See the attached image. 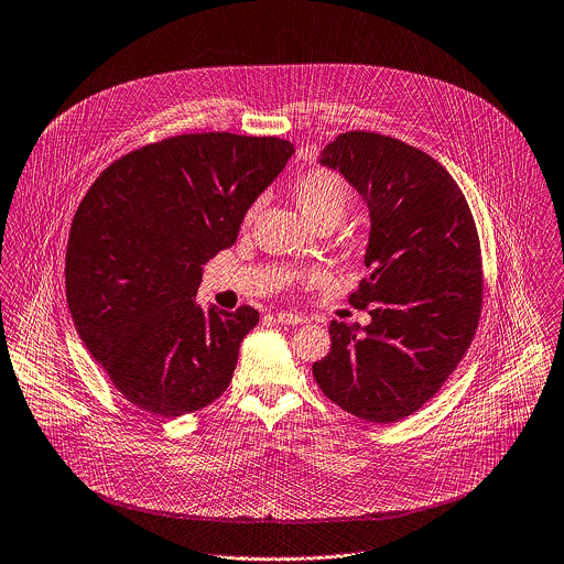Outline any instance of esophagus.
I'll return each mask as SVG.
<instances>
[{
	"mask_svg": "<svg viewBox=\"0 0 564 564\" xmlns=\"http://www.w3.org/2000/svg\"><path fill=\"white\" fill-rule=\"evenodd\" d=\"M274 318H276V323H281V325H303V323H305V316H301V314H290V312H279Z\"/></svg>",
	"mask_w": 564,
	"mask_h": 564,
	"instance_id": "esophagus-1",
	"label": "esophagus"
}]
</instances>
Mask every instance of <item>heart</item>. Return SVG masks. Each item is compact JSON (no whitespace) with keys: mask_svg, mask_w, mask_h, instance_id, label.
Here are the masks:
<instances>
[{"mask_svg":"<svg viewBox=\"0 0 564 564\" xmlns=\"http://www.w3.org/2000/svg\"><path fill=\"white\" fill-rule=\"evenodd\" d=\"M292 198L310 223L332 220L338 225L348 209L350 189L338 172L310 170L292 183Z\"/></svg>","mask_w":564,"mask_h":564,"instance_id":"1","label":"heart"}]
</instances>
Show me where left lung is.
Returning <instances> with one entry per match:
<instances>
[{
    "label": "left lung",
    "mask_w": 564,
    "mask_h": 564,
    "mask_svg": "<svg viewBox=\"0 0 564 564\" xmlns=\"http://www.w3.org/2000/svg\"><path fill=\"white\" fill-rule=\"evenodd\" d=\"M321 165L364 198L370 274L350 294L370 325L332 321V350L314 364L321 390L348 414L392 423L414 414L470 346L481 312V252L470 209L449 172L399 139L350 130Z\"/></svg>",
    "instance_id": "8db88e82"
}]
</instances>
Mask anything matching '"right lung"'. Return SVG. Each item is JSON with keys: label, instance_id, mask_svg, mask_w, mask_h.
<instances>
[{"label": "right lung", "instance_id": "1", "mask_svg": "<svg viewBox=\"0 0 564 564\" xmlns=\"http://www.w3.org/2000/svg\"><path fill=\"white\" fill-rule=\"evenodd\" d=\"M292 154L279 137L178 134L117 159L83 198L67 241V305L87 350L139 410L176 419L228 388L259 312H205L203 265L235 243Z\"/></svg>", "mask_w": 564, "mask_h": 564}]
</instances>
